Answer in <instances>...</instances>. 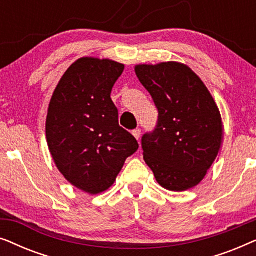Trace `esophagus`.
I'll list each match as a JSON object with an SVG mask.
<instances>
[{"label":"esophagus","mask_w":256,"mask_h":256,"mask_svg":"<svg viewBox=\"0 0 256 256\" xmlns=\"http://www.w3.org/2000/svg\"><path fill=\"white\" fill-rule=\"evenodd\" d=\"M132 134L134 135V138H135L136 140H138V138H140V136H141V129H140V128H136V129H134V130L132 132Z\"/></svg>","instance_id":"34e87169"}]
</instances>
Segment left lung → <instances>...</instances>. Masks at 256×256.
<instances>
[{
	"instance_id": "1",
	"label": "left lung",
	"mask_w": 256,
	"mask_h": 256,
	"mask_svg": "<svg viewBox=\"0 0 256 256\" xmlns=\"http://www.w3.org/2000/svg\"><path fill=\"white\" fill-rule=\"evenodd\" d=\"M135 72L158 110L155 129L142 136L143 158L164 188L188 190L200 183L218 156L222 140L218 107L186 65H138Z\"/></svg>"
}]
</instances>
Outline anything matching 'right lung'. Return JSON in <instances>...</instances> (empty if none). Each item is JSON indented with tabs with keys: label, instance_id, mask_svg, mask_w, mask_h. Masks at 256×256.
Returning a JSON list of instances; mask_svg holds the SVG:
<instances>
[{
	"label": "right lung",
	"instance_id": "right-lung-1",
	"mask_svg": "<svg viewBox=\"0 0 256 256\" xmlns=\"http://www.w3.org/2000/svg\"><path fill=\"white\" fill-rule=\"evenodd\" d=\"M124 66L108 59L80 58L62 76L48 106L46 140L58 170L90 194L114 184L138 143L118 124L112 88Z\"/></svg>",
	"mask_w": 256,
	"mask_h": 256
}]
</instances>
